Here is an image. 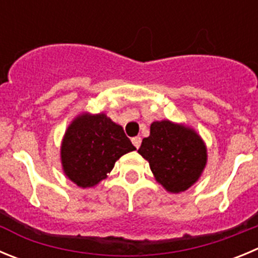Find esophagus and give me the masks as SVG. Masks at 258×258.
Wrapping results in <instances>:
<instances>
[{
  "instance_id": "obj_1",
  "label": "esophagus",
  "mask_w": 258,
  "mask_h": 258,
  "mask_svg": "<svg viewBox=\"0 0 258 258\" xmlns=\"http://www.w3.org/2000/svg\"><path fill=\"white\" fill-rule=\"evenodd\" d=\"M132 143H133V145H134V147L139 148V147H141L142 138H141V137H134V138L132 139Z\"/></svg>"
}]
</instances>
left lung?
Instances as JSON below:
<instances>
[{"mask_svg":"<svg viewBox=\"0 0 258 258\" xmlns=\"http://www.w3.org/2000/svg\"><path fill=\"white\" fill-rule=\"evenodd\" d=\"M138 153L148 161L156 181L175 195L197 183L207 165V147L200 134L170 120L151 124Z\"/></svg>","mask_w":258,"mask_h":258,"instance_id":"left-lung-1","label":"left lung"}]
</instances>
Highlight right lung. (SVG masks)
Here are the masks:
<instances>
[{
	"label": "right lung",
	"instance_id": "obj_1",
	"mask_svg": "<svg viewBox=\"0 0 258 258\" xmlns=\"http://www.w3.org/2000/svg\"><path fill=\"white\" fill-rule=\"evenodd\" d=\"M136 150L121 125L105 112H82L66 127L61 141L62 171L80 188H92L107 178L122 155Z\"/></svg>",
	"mask_w": 258,
	"mask_h": 258
}]
</instances>
